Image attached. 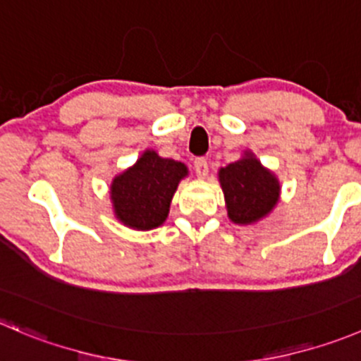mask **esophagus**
I'll return each instance as SVG.
<instances>
[{
  "label": "esophagus",
  "mask_w": 361,
  "mask_h": 361,
  "mask_svg": "<svg viewBox=\"0 0 361 361\" xmlns=\"http://www.w3.org/2000/svg\"><path fill=\"white\" fill-rule=\"evenodd\" d=\"M194 167L199 178H204L206 174H208V162H206L204 157H197V159L194 160Z\"/></svg>",
  "instance_id": "34e87169"
}]
</instances>
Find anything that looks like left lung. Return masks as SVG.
Masks as SVG:
<instances>
[{"mask_svg": "<svg viewBox=\"0 0 361 361\" xmlns=\"http://www.w3.org/2000/svg\"><path fill=\"white\" fill-rule=\"evenodd\" d=\"M219 180L226 197L227 215L238 226L264 219L279 202L281 183L252 152H245L240 160L222 167Z\"/></svg>", "mask_w": 361, "mask_h": 361, "instance_id": "8db88e82", "label": "left lung"}]
</instances>
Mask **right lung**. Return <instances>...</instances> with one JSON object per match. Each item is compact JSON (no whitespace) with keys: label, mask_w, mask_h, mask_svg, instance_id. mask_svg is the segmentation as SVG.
Listing matches in <instances>:
<instances>
[{"label":"right lung","mask_w":361,"mask_h":361,"mask_svg":"<svg viewBox=\"0 0 361 361\" xmlns=\"http://www.w3.org/2000/svg\"><path fill=\"white\" fill-rule=\"evenodd\" d=\"M187 174L185 164L162 159L153 149H146L134 166L118 174L111 183L114 215L130 229L149 231L162 226L178 183Z\"/></svg>","instance_id":"add662e5"}]
</instances>
